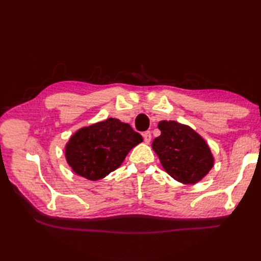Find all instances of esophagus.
Returning <instances> with one entry per match:
<instances>
[{"label":"esophagus","mask_w":261,"mask_h":261,"mask_svg":"<svg viewBox=\"0 0 261 261\" xmlns=\"http://www.w3.org/2000/svg\"><path fill=\"white\" fill-rule=\"evenodd\" d=\"M143 137H144L145 143L149 144V143H150V140H151V133H150L149 130L144 132V133H143Z\"/></svg>","instance_id":"1"}]
</instances>
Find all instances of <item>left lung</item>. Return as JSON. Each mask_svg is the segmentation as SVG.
Wrapping results in <instances>:
<instances>
[{
	"mask_svg": "<svg viewBox=\"0 0 261 261\" xmlns=\"http://www.w3.org/2000/svg\"><path fill=\"white\" fill-rule=\"evenodd\" d=\"M161 135L152 149L169 175L183 184H195L213 167L211 150L202 137L189 126L175 121L158 124Z\"/></svg>",
	"mask_w": 261,
	"mask_h": 261,
	"instance_id": "1",
	"label": "left lung"
}]
</instances>
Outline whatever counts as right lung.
<instances>
[{
    "instance_id": "right-lung-1",
    "label": "right lung",
    "mask_w": 261,
    "mask_h": 261,
    "mask_svg": "<svg viewBox=\"0 0 261 261\" xmlns=\"http://www.w3.org/2000/svg\"><path fill=\"white\" fill-rule=\"evenodd\" d=\"M143 141L128 124L110 117L78 129L69 138L65 156L76 174L98 180L116 170L129 150Z\"/></svg>"
}]
</instances>
